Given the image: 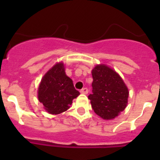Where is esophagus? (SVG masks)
Instances as JSON below:
<instances>
[{
    "mask_svg": "<svg viewBox=\"0 0 160 160\" xmlns=\"http://www.w3.org/2000/svg\"><path fill=\"white\" fill-rule=\"evenodd\" d=\"M80 93H83V94H87V93H88V89L86 88H83V89L80 90Z\"/></svg>",
    "mask_w": 160,
    "mask_h": 160,
    "instance_id": "esophagus-1",
    "label": "esophagus"
}]
</instances>
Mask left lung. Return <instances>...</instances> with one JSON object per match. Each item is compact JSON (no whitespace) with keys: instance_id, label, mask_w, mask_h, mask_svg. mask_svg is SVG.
<instances>
[{"instance_id":"1","label":"left lung","mask_w":160,"mask_h":160,"mask_svg":"<svg viewBox=\"0 0 160 160\" xmlns=\"http://www.w3.org/2000/svg\"><path fill=\"white\" fill-rule=\"evenodd\" d=\"M92 93L88 96L92 108L105 120L117 117L128 104V90L122 77L105 65H98L92 70Z\"/></svg>"}]
</instances>
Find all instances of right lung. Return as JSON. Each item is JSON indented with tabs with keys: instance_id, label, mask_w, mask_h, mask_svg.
<instances>
[{
	"instance_id": "right-lung-1",
	"label": "right lung",
	"mask_w": 160,
	"mask_h": 160,
	"mask_svg": "<svg viewBox=\"0 0 160 160\" xmlns=\"http://www.w3.org/2000/svg\"><path fill=\"white\" fill-rule=\"evenodd\" d=\"M79 94L72 80L66 75L62 62L56 63L45 74L38 90V101L52 114H60L70 108L72 100Z\"/></svg>"
}]
</instances>
